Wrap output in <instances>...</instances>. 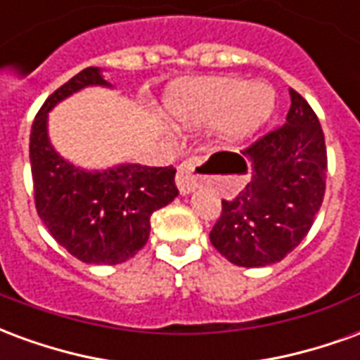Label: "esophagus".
I'll return each instance as SVG.
<instances>
[{
	"mask_svg": "<svg viewBox=\"0 0 360 360\" xmlns=\"http://www.w3.org/2000/svg\"><path fill=\"white\" fill-rule=\"evenodd\" d=\"M202 156H191L187 160H183L177 167V185L183 195H188L191 191H195L198 187V173L196 167L202 164Z\"/></svg>",
	"mask_w": 360,
	"mask_h": 360,
	"instance_id": "34e87169",
	"label": "esophagus"
}]
</instances>
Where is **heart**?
<instances>
[{
    "mask_svg": "<svg viewBox=\"0 0 360 360\" xmlns=\"http://www.w3.org/2000/svg\"><path fill=\"white\" fill-rule=\"evenodd\" d=\"M274 90L260 82L216 77L188 82L169 98V113L181 125H195L221 117L229 139H245L258 131L274 111Z\"/></svg>",
    "mask_w": 360,
    "mask_h": 360,
    "instance_id": "b5f03b06",
    "label": "heart"
}]
</instances>
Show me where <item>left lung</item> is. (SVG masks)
<instances>
[{
	"label": "left lung",
	"mask_w": 360,
	"mask_h": 360,
	"mask_svg": "<svg viewBox=\"0 0 360 360\" xmlns=\"http://www.w3.org/2000/svg\"><path fill=\"white\" fill-rule=\"evenodd\" d=\"M291 108L285 123L268 131L255 144L235 152H216L247 173V187L231 200H221V214L210 241L231 264L245 268L276 264L307 237L322 206L326 191V142L316 113L299 92L289 89Z\"/></svg>",
	"instance_id": "8db88e82"
}]
</instances>
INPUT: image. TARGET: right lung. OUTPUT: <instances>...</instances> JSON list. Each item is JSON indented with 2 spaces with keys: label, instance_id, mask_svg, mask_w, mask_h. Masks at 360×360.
I'll return each instance as SVG.
<instances>
[{
  "label": "right lung",
  "instance_id": "right-lung-1",
  "mask_svg": "<svg viewBox=\"0 0 360 360\" xmlns=\"http://www.w3.org/2000/svg\"><path fill=\"white\" fill-rule=\"evenodd\" d=\"M84 86H110L86 67L59 86L36 113L30 167L36 212L56 241L86 264H121L146 245L150 216L172 202L175 167L121 164L86 172L59 156L48 139V111Z\"/></svg>",
  "mask_w": 360,
  "mask_h": 360
}]
</instances>
